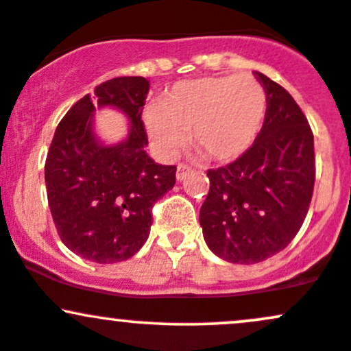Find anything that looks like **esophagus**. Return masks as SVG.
<instances>
[{
	"label": "esophagus",
	"mask_w": 351,
	"mask_h": 351,
	"mask_svg": "<svg viewBox=\"0 0 351 351\" xmlns=\"http://www.w3.org/2000/svg\"><path fill=\"white\" fill-rule=\"evenodd\" d=\"M191 170H193V168L189 167V165H186V163H180V165H178V170H176V178H178L180 181L184 180V178H186L188 173L191 171Z\"/></svg>",
	"instance_id": "esophagus-1"
}]
</instances>
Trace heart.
I'll return each instance as SVG.
<instances>
[{
	"label": "heart",
	"instance_id": "b5f03b06",
	"mask_svg": "<svg viewBox=\"0 0 351 351\" xmlns=\"http://www.w3.org/2000/svg\"><path fill=\"white\" fill-rule=\"evenodd\" d=\"M267 112V94L252 74L183 80L143 114L155 148L173 158L193 142L215 162H232L256 142Z\"/></svg>",
	"mask_w": 351,
	"mask_h": 351
}]
</instances>
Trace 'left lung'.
<instances>
[{
  "instance_id": "8db88e82",
  "label": "left lung",
  "mask_w": 351,
  "mask_h": 351,
  "mask_svg": "<svg viewBox=\"0 0 351 351\" xmlns=\"http://www.w3.org/2000/svg\"><path fill=\"white\" fill-rule=\"evenodd\" d=\"M267 94L264 125L252 147L208 170L199 211L203 236L216 256L257 264L287 247L307 216L315 184L313 134L293 97L256 72Z\"/></svg>"
}]
</instances>
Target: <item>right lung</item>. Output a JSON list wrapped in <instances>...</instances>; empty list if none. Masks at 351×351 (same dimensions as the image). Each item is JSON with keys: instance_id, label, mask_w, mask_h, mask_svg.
<instances>
[{"instance_id": "add662e5", "label": "right lung", "mask_w": 351, "mask_h": 351, "mask_svg": "<svg viewBox=\"0 0 351 351\" xmlns=\"http://www.w3.org/2000/svg\"><path fill=\"white\" fill-rule=\"evenodd\" d=\"M147 94L145 77L106 80L69 108L52 136L44 165L51 215L60 241L84 259L112 264L138 252L150 234L153 204L175 186V165H156L145 152ZM102 105L132 120L120 145H100L91 134V114Z\"/></svg>"}]
</instances>
